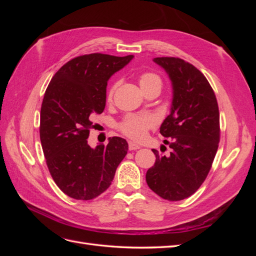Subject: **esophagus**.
Returning <instances> with one entry per match:
<instances>
[{"label": "esophagus", "instance_id": "1", "mask_svg": "<svg viewBox=\"0 0 256 256\" xmlns=\"http://www.w3.org/2000/svg\"><path fill=\"white\" fill-rule=\"evenodd\" d=\"M128 146H129V150H136L141 148L140 145L134 143V142H132V141H129V142H128Z\"/></svg>", "mask_w": 256, "mask_h": 256}]
</instances>
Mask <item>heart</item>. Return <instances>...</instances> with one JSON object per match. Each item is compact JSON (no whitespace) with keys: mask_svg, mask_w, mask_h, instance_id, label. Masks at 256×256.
I'll list each match as a JSON object with an SVG mask.
<instances>
[{"mask_svg":"<svg viewBox=\"0 0 256 256\" xmlns=\"http://www.w3.org/2000/svg\"><path fill=\"white\" fill-rule=\"evenodd\" d=\"M138 83H140L144 92L154 88H161L160 76L152 72H143L138 76ZM118 86V82L113 83L108 90L106 99L112 100L114 92ZM156 122L150 114L140 113V114H128L118 124V129L122 132L134 140H141L143 138L147 131L152 129Z\"/></svg>","mask_w":256,"mask_h":256,"instance_id":"obj_1","label":"heart"}]
</instances>
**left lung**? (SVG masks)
<instances>
[{
  "label": "left lung",
  "instance_id": "obj_1",
  "mask_svg": "<svg viewBox=\"0 0 256 256\" xmlns=\"http://www.w3.org/2000/svg\"><path fill=\"white\" fill-rule=\"evenodd\" d=\"M173 86L171 113L160 134L172 152L152 150L156 162L146 173L148 187L160 198L182 200L192 196L210 171L220 142V114L210 84L196 67L178 58H156Z\"/></svg>",
  "mask_w": 256,
  "mask_h": 256
}]
</instances>
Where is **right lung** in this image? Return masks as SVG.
Masks as SVG:
<instances>
[{"instance_id": "obj_1", "label": "right lung", "mask_w": 256, "mask_h": 256, "mask_svg": "<svg viewBox=\"0 0 256 256\" xmlns=\"http://www.w3.org/2000/svg\"><path fill=\"white\" fill-rule=\"evenodd\" d=\"M132 58L76 56L58 69L46 90L40 127L44 154L53 180L74 200H88L104 192L127 154L125 138L113 136L108 145L92 148L88 138L92 115L104 110L108 80Z\"/></svg>"}]
</instances>
